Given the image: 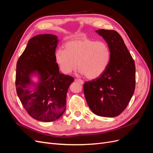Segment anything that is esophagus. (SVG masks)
Segmentation results:
<instances>
[{
  "mask_svg": "<svg viewBox=\"0 0 153 153\" xmlns=\"http://www.w3.org/2000/svg\"><path fill=\"white\" fill-rule=\"evenodd\" d=\"M75 82H78V83H80V84H84V81H83L82 80H81V79H77V78H76V79H75Z\"/></svg>",
  "mask_w": 153,
  "mask_h": 153,
  "instance_id": "obj_1",
  "label": "esophagus"
}]
</instances>
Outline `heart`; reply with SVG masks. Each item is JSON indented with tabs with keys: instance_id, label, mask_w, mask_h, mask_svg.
Here are the masks:
<instances>
[{
	"instance_id": "b5f03b06",
	"label": "heart",
	"mask_w": 153,
	"mask_h": 153,
	"mask_svg": "<svg viewBox=\"0 0 153 153\" xmlns=\"http://www.w3.org/2000/svg\"><path fill=\"white\" fill-rule=\"evenodd\" d=\"M64 48L55 53L56 62L64 73H71L78 66L82 74L92 80L102 75L108 66L111 52L105 41L76 38L67 41Z\"/></svg>"
}]
</instances>
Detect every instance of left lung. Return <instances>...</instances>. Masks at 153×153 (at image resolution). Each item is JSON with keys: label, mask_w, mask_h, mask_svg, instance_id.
<instances>
[{"label": "left lung", "mask_w": 153, "mask_h": 153, "mask_svg": "<svg viewBox=\"0 0 153 153\" xmlns=\"http://www.w3.org/2000/svg\"><path fill=\"white\" fill-rule=\"evenodd\" d=\"M96 32L108 45L111 57L102 75L85 82L84 95L94 114L113 117L121 114L127 107L135 91V62L117 32L105 29Z\"/></svg>", "instance_id": "8db88e82"}]
</instances>
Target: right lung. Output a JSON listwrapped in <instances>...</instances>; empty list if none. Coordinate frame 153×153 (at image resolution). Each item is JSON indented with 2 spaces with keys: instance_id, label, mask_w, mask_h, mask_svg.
Segmentation results:
<instances>
[{
  "instance_id": "1",
  "label": "right lung",
  "mask_w": 153,
  "mask_h": 153,
  "mask_svg": "<svg viewBox=\"0 0 153 153\" xmlns=\"http://www.w3.org/2000/svg\"><path fill=\"white\" fill-rule=\"evenodd\" d=\"M58 41L53 34L33 37L16 64L18 96L27 113L39 121L52 122L62 116L66 110L68 88L74 81L72 76L59 72L55 58ZM34 74L39 77L38 83L31 80Z\"/></svg>"
}]
</instances>
